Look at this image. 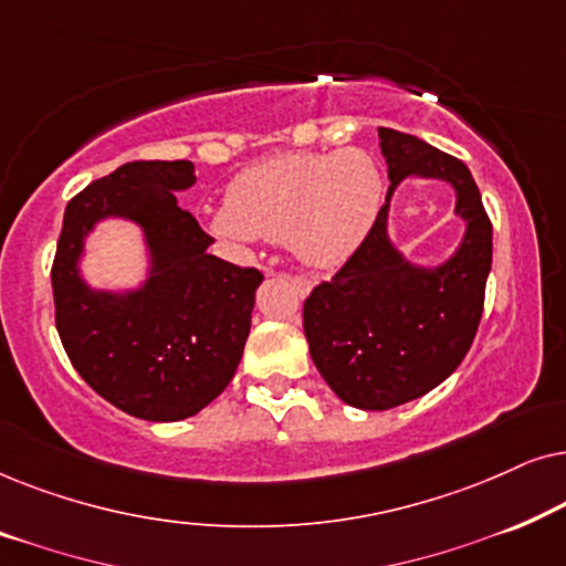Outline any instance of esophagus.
Returning a JSON list of instances; mask_svg holds the SVG:
<instances>
[{"mask_svg": "<svg viewBox=\"0 0 566 566\" xmlns=\"http://www.w3.org/2000/svg\"><path fill=\"white\" fill-rule=\"evenodd\" d=\"M262 270H265L268 275H273V273H275L273 268H262ZM285 275H289V281H291L293 285H296V289H298L301 293H306V291H308V285H312V283H308V277H304V275H296V273H285Z\"/></svg>", "mask_w": 566, "mask_h": 566, "instance_id": "1", "label": "esophagus"}]
</instances>
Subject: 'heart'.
Instances as JSON below:
<instances>
[{"label": "heart", "mask_w": 566, "mask_h": 566, "mask_svg": "<svg viewBox=\"0 0 566 566\" xmlns=\"http://www.w3.org/2000/svg\"><path fill=\"white\" fill-rule=\"evenodd\" d=\"M381 200V169L366 151L285 154L237 175L208 223L229 242L291 239L312 265H337L374 227Z\"/></svg>", "instance_id": "heart-1"}]
</instances>
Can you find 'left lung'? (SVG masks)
I'll use <instances>...</instances> for the list:
<instances>
[{"instance_id": "8db88e82", "label": "left lung", "mask_w": 566, "mask_h": 566, "mask_svg": "<svg viewBox=\"0 0 566 566\" xmlns=\"http://www.w3.org/2000/svg\"><path fill=\"white\" fill-rule=\"evenodd\" d=\"M389 161V192L374 227L329 281L304 301V335L314 366L345 405L391 409L459 368L474 343L492 268V221L469 167L394 128H378ZM407 174L440 176L457 188L468 219L462 250L438 271L407 266L385 239L392 188Z\"/></svg>"}]
</instances>
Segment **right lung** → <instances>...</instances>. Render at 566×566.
Instances as JSON below:
<instances>
[{"label":"right lung","instance_id":"obj_1","mask_svg":"<svg viewBox=\"0 0 566 566\" xmlns=\"http://www.w3.org/2000/svg\"><path fill=\"white\" fill-rule=\"evenodd\" d=\"M192 182L196 167L185 159H136L90 182L69 200L51 265L69 360L99 397L138 420L175 422L211 405L250 335L262 273L206 252L213 237L169 192ZM103 214L142 222L155 252L150 283L123 300L92 294L75 275L81 237Z\"/></svg>","mask_w":566,"mask_h":566}]
</instances>
